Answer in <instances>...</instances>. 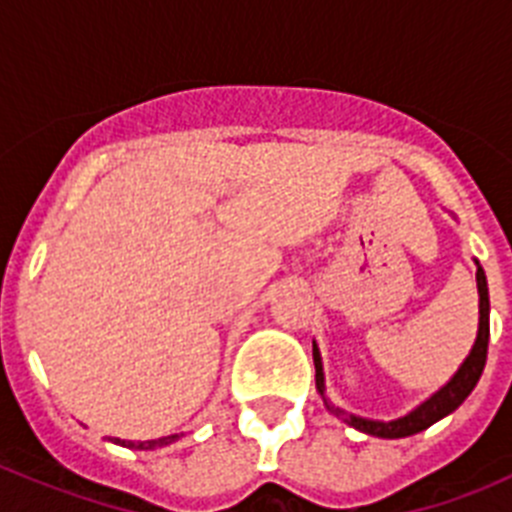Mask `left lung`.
Returning <instances> with one entry per match:
<instances>
[{
	"mask_svg": "<svg viewBox=\"0 0 512 512\" xmlns=\"http://www.w3.org/2000/svg\"><path fill=\"white\" fill-rule=\"evenodd\" d=\"M477 264V292H479V328H477V338H474L472 351L467 354V359L461 361L459 369L454 372V377L449 382L438 387L431 397H425L420 402L418 408H413L410 413L400 415L395 420H374V418H364V415H354L348 413V410L338 408L333 402L325 397V372H323V359H320V348L318 343L312 341V361H315V387H318L320 397H323L325 408L330 413L341 418L343 423H348L356 431L366 433V436L374 438H408L415 436V433L425 431V428H431L433 423H438L441 418L454 413L459 408L461 402L467 400L472 395V390L477 387L479 377L485 372V361H487V343H490V292H487V277L485 269L479 266V261L474 259Z\"/></svg>",
	"mask_w": 512,
	"mask_h": 512,
	"instance_id": "8db88e82",
	"label": "left lung"
}]
</instances>
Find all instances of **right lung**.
Segmentation results:
<instances>
[{
    "label": "right lung",
    "instance_id": "1",
    "mask_svg": "<svg viewBox=\"0 0 512 512\" xmlns=\"http://www.w3.org/2000/svg\"><path fill=\"white\" fill-rule=\"evenodd\" d=\"M182 436H184V433H171V436L153 438V441H125V438H107V441L117 443V446H125V449L153 451V449H164V446H171V443H176Z\"/></svg>",
    "mask_w": 512,
    "mask_h": 512
}]
</instances>
